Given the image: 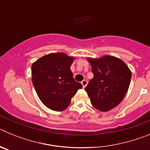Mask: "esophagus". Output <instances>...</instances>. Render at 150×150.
<instances>
[{
    "label": "esophagus",
    "instance_id": "1",
    "mask_svg": "<svg viewBox=\"0 0 150 150\" xmlns=\"http://www.w3.org/2000/svg\"><path fill=\"white\" fill-rule=\"evenodd\" d=\"M81 83H82V85H83V88H85V87L86 86L87 83H88V81H87V80H86V79H83V81L81 82Z\"/></svg>",
    "mask_w": 150,
    "mask_h": 150
}]
</instances>
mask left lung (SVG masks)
<instances>
[{"label":"left lung","instance_id":"1","mask_svg":"<svg viewBox=\"0 0 150 150\" xmlns=\"http://www.w3.org/2000/svg\"><path fill=\"white\" fill-rule=\"evenodd\" d=\"M94 77L85 90L94 107L108 111L120 104L130 85L132 72L124 62L105 55L99 59H88Z\"/></svg>","mask_w":150,"mask_h":150}]
</instances>
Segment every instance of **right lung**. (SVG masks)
<instances>
[{"label": "right lung", "mask_w": 150, "mask_h": 150, "mask_svg": "<svg viewBox=\"0 0 150 150\" xmlns=\"http://www.w3.org/2000/svg\"><path fill=\"white\" fill-rule=\"evenodd\" d=\"M74 59L63 52L42 57L31 66L32 82L43 104L55 111L65 110L81 83L75 81L71 71Z\"/></svg>", "instance_id": "right-lung-1"}]
</instances>
